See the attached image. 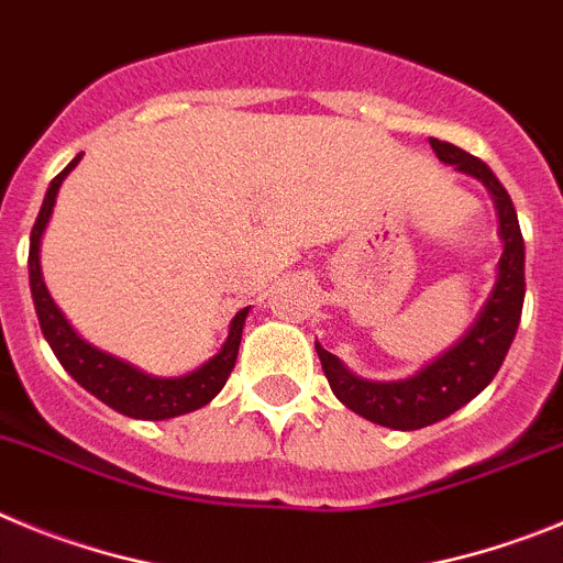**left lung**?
<instances>
[{
	"instance_id": "8db88e82",
	"label": "left lung",
	"mask_w": 563,
	"mask_h": 563,
	"mask_svg": "<svg viewBox=\"0 0 563 563\" xmlns=\"http://www.w3.org/2000/svg\"><path fill=\"white\" fill-rule=\"evenodd\" d=\"M429 143L440 162L479 179L494 196L505 250L483 311L449 351L401 382H367L353 376L351 369L317 342V356L339 401L378 427L401 429V432L432 427L438 420L449 418L494 382L508 356L525 306V241L508 190L477 156L465 154L452 143H440L434 136H429Z\"/></svg>"
}]
</instances>
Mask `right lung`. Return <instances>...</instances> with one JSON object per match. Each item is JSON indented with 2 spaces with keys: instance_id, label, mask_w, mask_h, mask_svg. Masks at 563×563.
I'll return each instance as SVG.
<instances>
[{
  "instance_id": "1",
  "label": "right lung",
  "mask_w": 563,
  "mask_h": 563,
  "mask_svg": "<svg viewBox=\"0 0 563 563\" xmlns=\"http://www.w3.org/2000/svg\"><path fill=\"white\" fill-rule=\"evenodd\" d=\"M78 154L67 168L60 170L47 187V196H44V205L38 210V219H35L33 232H30V291H33L35 313H38V325H42L44 339L49 342L53 353L58 356V362L64 364L69 376L80 384L84 389L100 398L106 407L118 409L120 415H129L136 420H165L176 418V415H187L194 409H201L205 404H210L216 395L221 393V387L230 378L232 367H235L238 347H241V333H244V322L250 308H241V311L232 317L230 333H227V342L221 344V351L205 362L201 367H196L194 373L176 378H156L143 373V369L131 367L129 362L118 356H109V353L98 351L89 342L78 336L73 331V325L67 322V317L60 313V308L55 306L53 297H49L47 286H44L42 277V235L49 224V216H53L55 196H58L60 181L67 179L69 170L80 162Z\"/></svg>"
}]
</instances>
